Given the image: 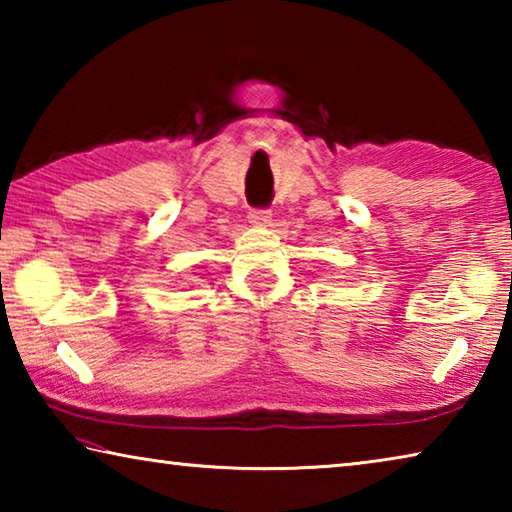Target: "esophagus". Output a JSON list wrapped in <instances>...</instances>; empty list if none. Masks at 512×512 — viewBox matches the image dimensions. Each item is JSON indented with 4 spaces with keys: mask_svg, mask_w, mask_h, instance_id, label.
Masks as SVG:
<instances>
[{
    "mask_svg": "<svg viewBox=\"0 0 512 512\" xmlns=\"http://www.w3.org/2000/svg\"><path fill=\"white\" fill-rule=\"evenodd\" d=\"M248 219L253 225H259V228H266L271 225V210H250Z\"/></svg>",
    "mask_w": 512,
    "mask_h": 512,
    "instance_id": "34e87169",
    "label": "esophagus"
}]
</instances>
